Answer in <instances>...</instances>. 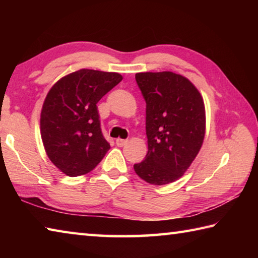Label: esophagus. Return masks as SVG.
I'll use <instances>...</instances> for the list:
<instances>
[{"label": "esophagus", "instance_id": "1", "mask_svg": "<svg viewBox=\"0 0 258 258\" xmlns=\"http://www.w3.org/2000/svg\"><path fill=\"white\" fill-rule=\"evenodd\" d=\"M126 143H127V140L126 139H117L116 140V145L118 147H123L126 145Z\"/></svg>", "mask_w": 258, "mask_h": 258}]
</instances>
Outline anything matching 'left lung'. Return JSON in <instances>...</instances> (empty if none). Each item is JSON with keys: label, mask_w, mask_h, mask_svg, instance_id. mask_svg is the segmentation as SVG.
Returning <instances> with one entry per match:
<instances>
[{"label": "left lung", "mask_w": 258, "mask_h": 258, "mask_svg": "<svg viewBox=\"0 0 258 258\" xmlns=\"http://www.w3.org/2000/svg\"><path fill=\"white\" fill-rule=\"evenodd\" d=\"M135 80L146 100L148 154L134 164V171L150 184H168L185 173L203 146L204 100L187 78L175 73H139Z\"/></svg>", "instance_id": "1"}]
</instances>
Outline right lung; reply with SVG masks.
<instances>
[{
    "instance_id": "1",
    "label": "right lung",
    "mask_w": 258,
    "mask_h": 258,
    "mask_svg": "<svg viewBox=\"0 0 258 258\" xmlns=\"http://www.w3.org/2000/svg\"><path fill=\"white\" fill-rule=\"evenodd\" d=\"M121 80L117 73L81 69L61 78L47 93L41 112L42 141L47 157L66 175L91 172L110 149L97 103Z\"/></svg>"
}]
</instances>
